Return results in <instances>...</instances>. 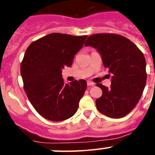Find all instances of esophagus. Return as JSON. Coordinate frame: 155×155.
Returning <instances> with one entry per match:
<instances>
[{"label":"esophagus","mask_w":155,"mask_h":155,"mask_svg":"<svg viewBox=\"0 0 155 155\" xmlns=\"http://www.w3.org/2000/svg\"><path fill=\"white\" fill-rule=\"evenodd\" d=\"M87 86H94V83H93V82H91V81H87Z\"/></svg>","instance_id":"esophagus-1"}]
</instances>
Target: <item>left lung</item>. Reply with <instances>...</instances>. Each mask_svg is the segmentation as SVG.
<instances>
[{"mask_svg": "<svg viewBox=\"0 0 155 155\" xmlns=\"http://www.w3.org/2000/svg\"><path fill=\"white\" fill-rule=\"evenodd\" d=\"M84 46L98 50L104 67L112 74L109 87L97 84L102 90V95L95 101L97 109L111 118L124 117L138 103L146 84L143 53L130 39L118 34H94Z\"/></svg>", "mask_w": 155, "mask_h": 155, "instance_id": "obj_1", "label": "left lung"}]
</instances>
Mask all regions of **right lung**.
<instances>
[{"label":"right lung","instance_id":"obj_1","mask_svg":"<svg viewBox=\"0 0 155 155\" xmlns=\"http://www.w3.org/2000/svg\"><path fill=\"white\" fill-rule=\"evenodd\" d=\"M86 38L87 35L51 33L27 48L21 64L24 89L34 109L46 120L64 121L78 109L87 87L86 81L65 84L62 70L72 65Z\"/></svg>","mask_w":155,"mask_h":155}]
</instances>
